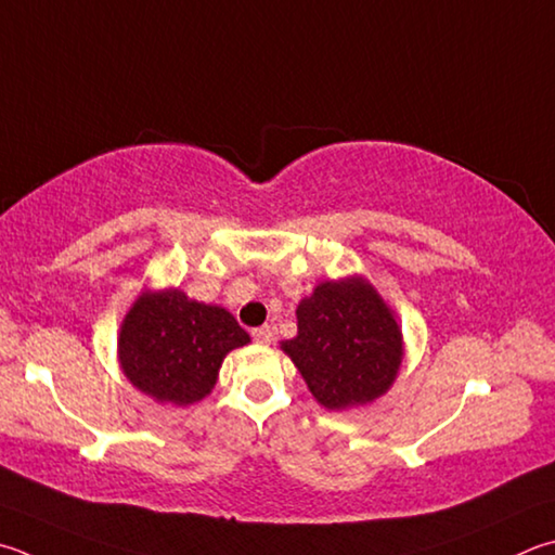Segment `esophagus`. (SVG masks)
Listing matches in <instances>:
<instances>
[{
  "mask_svg": "<svg viewBox=\"0 0 555 555\" xmlns=\"http://www.w3.org/2000/svg\"><path fill=\"white\" fill-rule=\"evenodd\" d=\"M251 337H255L257 345H271V339H274V330H271L269 325L257 327V330H251Z\"/></svg>",
  "mask_w": 555,
  "mask_h": 555,
  "instance_id": "1",
  "label": "esophagus"
}]
</instances>
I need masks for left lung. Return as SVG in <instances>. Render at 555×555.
Returning a JSON list of instances; mask_svg holds the SVG:
<instances>
[{
  "label": "left lung",
  "mask_w": 555,
  "mask_h": 555,
  "mask_svg": "<svg viewBox=\"0 0 555 555\" xmlns=\"http://www.w3.org/2000/svg\"><path fill=\"white\" fill-rule=\"evenodd\" d=\"M296 318L298 335L279 347L322 408H364L392 388L405 341L396 312L366 276L320 281Z\"/></svg>",
  "instance_id": "8db88e82"
}]
</instances>
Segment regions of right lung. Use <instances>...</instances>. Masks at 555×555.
I'll return each instance as SVG.
<instances>
[{
  "mask_svg": "<svg viewBox=\"0 0 555 555\" xmlns=\"http://www.w3.org/2000/svg\"><path fill=\"white\" fill-rule=\"evenodd\" d=\"M249 345L233 312L184 291L143 288L118 332V366L130 386L159 405L189 408L214 390L230 351Z\"/></svg>",
  "mask_w": 555,
  "mask_h": 555,
  "instance_id": "add662e5",
  "label": "right lung"
}]
</instances>
